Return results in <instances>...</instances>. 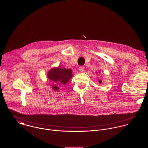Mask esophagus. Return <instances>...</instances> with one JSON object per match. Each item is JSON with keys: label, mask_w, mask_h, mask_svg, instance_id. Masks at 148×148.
Masks as SVG:
<instances>
[{"label": "esophagus", "mask_w": 148, "mask_h": 148, "mask_svg": "<svg viewBox=\"0 0 148 148\" xmlns=\"http://www.w3.org/2000/svg\"><path fill=\"white\" fill-rule=\"evenodd\" d=\"M79 70L80 72H81V73L84 72V66H80V67H79Z\"/></svg>", "instance_id": "1"}]
</instances>
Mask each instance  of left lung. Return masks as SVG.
Segmentation results:
<instances>
[{
  "label": "left lung",
  "mask_w": 148,
  "mask_h": 148,
  "mask_svg": "<svg viewBox=\"0 0 148 148\" xmlns=\"http://www.w3.org/2000/svg\"><path fill=\"white\" fill-rule=\"evenodd\" d=\"M98 82H99V83H101V82H102V81H101V79H99V81H98Z\"/></svg>",
  "instance_id": "1"
}]
</instances>
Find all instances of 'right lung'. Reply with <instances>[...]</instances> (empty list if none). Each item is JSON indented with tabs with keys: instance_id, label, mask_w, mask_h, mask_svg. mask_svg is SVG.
Instances as JSON below:
<instances>
[{
	"instance_id": "obj_1",
	"label": "right lung",
	"mask_w": 148,
	"mask_h": 148,
	"mask_svg": "<svg viewBox=\"0 0 148 148\" xmlns=\"http://www.w3.org/2000/svg\"><path fill=\"white\" fill-rule=\"evenodd\" d=\"M72 73L71 69L60 67L50 69L48 72L47 77L52 82L51 88L58 91L60 87L67 84L73 76Z\"/></svg>"
}]
</instances>
